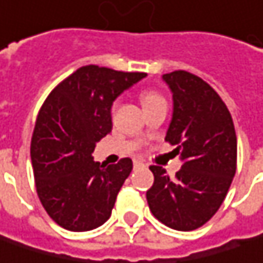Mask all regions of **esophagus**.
Wrapping results in <instances>:
<instances>
[{
  "instance_id": "obj_1",
  "label": "esophagus",
  "mask_w": 263,
  "mask_h": 263,
  "mask_svg": "<svg viewBox=\"0 0 263 263\" xmlns=\"http://www.w3.org/2000/svg\"><path fill=\"white\" fill-rule=\"evenodd\" d=\"M134 166H135V168H141V166H144V162H141V161H134Z\"/></svg>"
}]
</instances>
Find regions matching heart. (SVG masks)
<instances>
[{"label":"heart","instance_id":"heart-1","mask_svg":"<svg viewBox=\"0 0 263 263\" xmlns=\"http://www.w3.org/2000/svg\"><path fill=\"white\" fill-rule=\"evenodd\" d=\"M161 100H163L162 97H161L159 93H155V92H144V93L141 95L143 107H144V105H148V104H152V102H156V101H161Z\"/></svg>","mask_w":263,"mask_h":263}]
</instances>
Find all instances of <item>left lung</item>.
Wrapping results in <instances>:
<instances>
[{
    "label": "left lung",
    "mask_w": 263,
    "mask_h": 263,
    "mask_svg": "<svg viewBox=\"0 0 263 263\" xmlns=\"http://www.w3.org/2000/svg\"><path fill=\"white\" fill-rule=\"evenodd\" d=\"M173 93L165 140L180 156L176 177L152 165L147 202L153 216L177 231H192L220 209L237 170V135L231 113L216 90L187 71L163 74Z\"/></svg>",
    "instance_id": "1"
}]
</instances>
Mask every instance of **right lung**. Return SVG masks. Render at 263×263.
Returning <instances> with one entry per match:
<instances>
[{"mask_svg":"<svg viewBox=\"0 0 263 263\" xmlns=\"http://www.w3.org/2000/svg\"><path fill=\"white\" fill-rule=\"evenodd\" d=\"M146 76L86 65L56 86L43 104L31 162L40 201L64 229L92 231L110 219L132 161L101 165L92 153L111 132L113 102Z\"/></svg>","mask_w":263,"mask_h":263,"instance_id":"1","label":"right lung"}]
</instances>
